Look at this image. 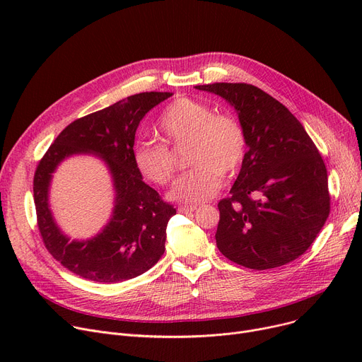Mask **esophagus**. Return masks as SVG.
Wrapping results in <instances>:
<instances>
[{
  "label": "esophagus",
  "instance_id": "obj_1",
  "mask_svg": "<svg viewBox=\"0 0 362 362\" xmlns=\"http://www.w3.org/2000/svg\"><path fill=\"white\" fill-rule=\"evenodd\" d=\"M197 210V205H182L179 206V213H183V214H187V213H194Z\"/></svg>",
  "mask_w": 362,
  "mask_h": 362
}]
</instances>
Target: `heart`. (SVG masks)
Listing matches in <instances>:
<instances>
[{
	"mask_svg": "<svg viewBox=\"0 0 362 362\" xmlns=\"http://www.w3.org/2000/svg\"><path fill=\"white\" fill-rule=\"evenodd\" d=\"M157 126L167 145L187 144L185 161L192 167L171 189L170 197L176 201L197 204L213 198L221 177L235 175L246 157L248 141L239 120L230 114H216L202 101L175 100L163 110ZM133 161L151 183L165 186L173 180L176 163L163 144L141 142L133 151Z\"/></svg>",
	"mask_w": 362,
	"mask_h": 362,
	"instance_id": "b5f03b06",
	"label": "heart"
}]
</instances>
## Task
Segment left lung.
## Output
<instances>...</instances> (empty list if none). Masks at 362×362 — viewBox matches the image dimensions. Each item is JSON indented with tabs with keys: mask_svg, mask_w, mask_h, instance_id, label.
<instances>
[{
	"mask_svg": "<svg viewBox=\"0 0 362 362\" xmlns=\"http://www.w3.org/2000/svg\"><path fill=\"white\" fill-rule=\"evenodd\" d=\"M239 114L248 149L230 197L218 202L217 248L252 270L305 252L330 213L327 168L308 133L272 95L248 83L199 85Z\"/></svg>",
	"mask_w": 362,
	"mask_h": 362,
	"instance_id": "left-lung-1",
	"label": "left lung"
}]
</instances>
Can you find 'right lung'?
<instances>
[{"instance_id":"1","label":"right lung","mask_w":362,"mask_h":362,"mask_svg":"<svg viewBox=\"0 0 362 362\" xmlns=\"http://www.w3.org/2000/svg\"><path fill=\"white\" fill-rule=\"evenodd\" d=\"M171 92H142L71 122L40 160L33 177L37 229L48 252L67 270L86 280L119 283L157 264L165 251V229L176 208L148 186L133 161L139 122ZM93 151L109 165L117 189L110 223L100 235L70 243L50 216L47 187L53 170L73 153Z\"/></svg>"}]
</instances>
